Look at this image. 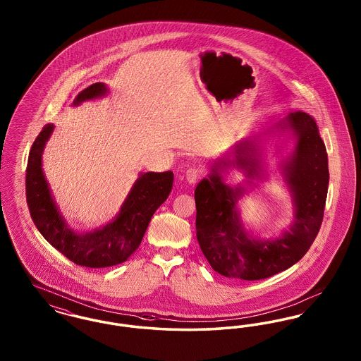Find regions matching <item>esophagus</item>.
<instances>
[{
    "instance_id": "esophagus-1",
    "label": "esophagus",
    "mask_w": 361,
    "mask_h": 361,
    "mask_svg": "<svg viewBox=\"0 0 361 361\" xmlns=\"http://www.w3.org/2000/svg\"><path fill=\"white\" fill-rule=\"evenodd\" d=\"M204 174V169L202 168V166H193V168H190L187 171V180H188V183L190 184H195L202 176Z\"/></svg>"
}]
</instances>
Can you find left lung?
I'll use <instances>...</instances> for the list:
<instances>
[{"label":"left lung","mask_w":361,"mask_h":361,"mask_svg":"<svg viewBox=\"0 0 361 361\" xmlns=\"http://www.w3.org/2000/svg\"><path fill=\"white\" fill-rule=\"evenodd\" d=\"M298 137L296 149L284 166L295 200V222L275 240H250L240 222L237 202L242 188L224 184L219 169L238 165L250 176L257 173L249 142L237 146L235 161L215 162L208 178L196 190V237L200 249L218 274L240 280H262L288 269L303 257L321 228L329 185L326 147L315 121L298 111L286 118Z\"/></svg>","instance_id":"1"}]
</instances>
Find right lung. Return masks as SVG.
Wrapping results in <instances>:
<instances>
[{
  "mask_svg": "<svg viewBox=\"0 0 361 361\" xmlns=\"http://www.w3.org/2000/svg\"><path fill=\"white\" fill-rule=\"evenodd\" d=\"M105 92L106 86L96 82L78 93L73 104L78 105L100 97ZM52 130V124L42 128L28 155L25 195L35 226L56 250L75 265L106 268L124 262L139 247L157 208L168 199L172 190L173 172L140 174L121 212L111 224L86 234H78L69 228L61 216L42 169V153Z\"/></svg>",
  "mask_w": 361,
  "mask_h": 361,
  "instance_id": "1",
  "label": "right lung"
}]
</instances>
